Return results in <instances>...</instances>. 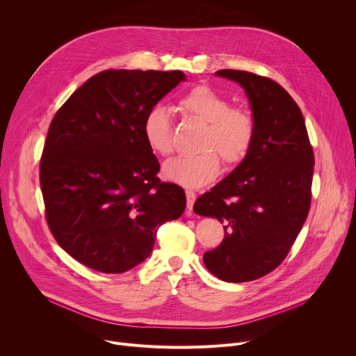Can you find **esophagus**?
<instances>
[{
    "mask_svg": "<svg viewBox=\"0 0 356 356\" xmlns=\"http://www.w3.org/2000/svg\"><path fill=\"white\" fill-rule=\"evenodd\" d=\"M186 200H188V209L192 211L193 203L196 200V193L193 191H186Z\"/></svg>",
    "mask_w": 356,
    "mask_h": 356,
    "instance_id": "1",
    "label": "esophagus"
}]
</instances>
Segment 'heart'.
I'll return each mask as SVG.
<instances>
[{
    "label": "heart",
    "instance_id": "b5f03b06",
    "mask_svg": "<svg viewBox=\"0 0 356 356\" xmlns=\"http://www.w3.org/2000/svg\"><path fill=\"white\" fill-rule=\"evenodd\" d=\"M186 117L204 122L197 143L199 153L175 157L164 163L167 180L196 189L211 183L219 173L220 159L232 168L244 161L255 140V120L244 106L229 105V99L208 85H196L177 101ZM143 137L152 152L168 156L173 152V125L164 106H153L143 120Z\"/></svg>",
    "mask_w": 356,
    "mask_h": 356
}]
</instances>
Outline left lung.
I'll use <instances>...</instances> for the list:
<instances>
[{"instance_id": "left-lung-1", "label": "left lung", "mask_w": 356, "mask_h": 356, "mask_svg": "<svg viewBox=\"0 0 356 356\" xmlns=\"http://www.w3.org/2000/svg\"><path fill=\"white\" fill-rule=\"evenodd\" d=\"M218 76L245 89L255 140L248 157L203 193L193 211L223 223L225 238L203 254L207 268L223 282L267 275L287 257L312 202L314 154L300 108L275 81L222 69Z\"/></svg>"}]
</instances>
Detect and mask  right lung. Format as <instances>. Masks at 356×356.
<instances>
[{
  "instance_id": "obj_1",
  "label": "right lung",
  "mask_w": 356,
  "mask_h": 356,
  "mask_svg": "<svg viewBox=\"0 0 356 356\" xmlns=\"http://www.w3.org/2000/svg\"><path fill=\"white\" fill-rule=\"evenodd\" d=\"M184 78L180 70L108 69L53 117L40 160L46 220L56 242L83 266L106 274L131 270L153 251L163 223L183 213L184 191L160 181L141 127Z\"/></svg>"
}]
</instances>
